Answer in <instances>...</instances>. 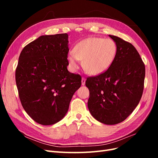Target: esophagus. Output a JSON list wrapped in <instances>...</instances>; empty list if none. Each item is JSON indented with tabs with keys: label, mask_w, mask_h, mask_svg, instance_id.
I'll use <instances>...</instances> for the list:
<instances>
[{
	"label": "esophagus",
	"mask_w": 158,
	"mask_h": 158,
	"mask_svg": "<svg viewBox=\"0 0 158 158\" xmlns=\"http://www.w3.org/2000/svg\"><path fill=\"white\" fill-rule=\"evenodd\" d=\"M85 78L82 77V85H84L85 84Z\"/></svg>",
	"instance_id": "1"
}]
</instances>
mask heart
I'll return each instance as SVG.
<instances>
[{
	"mask_svg": "<svg viewBox=\"0 0 158 158\" xmlns=\"http://www.w3.org/2000/svg\"><path fill=\"white\" fill-rule=\"evenodd\" d=\"M117 46L113 40L88 37L76 44L74 51L69 52L67 61L69 69L74 72L82 60L84 70L91 75H98L106 71L113 62Z\"/></svg>",
	"mask_w": 158,
	"mask_h": 158,
	"instance_id": "b5f03b06",
	"label": "heart"
}]
</instances>
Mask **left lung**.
<instances>
[{
	"mask_svg": "<svg viewBox=\"0 0 158 158\" xmlns=\"http://www.w3.org/2000/svg\"><path fill=\"white\" fill-rule=\"evenodd\" d=\"M117 51L111 65L104 73L87 78L89 91L88 107L97 121L116 125L130 115L139 103L144 85L145 65L131 43L109 35Z\"/></svg>",
	"mask_w": 158,
	"mask_h": 158,
	"instance_id": "1",
	"label": "left lung"
}]
</instances>
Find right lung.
I'll list each match as a JSON object with an SVG mask.
<instances>
[{"instance_id":"1","label":"right lung","mask_w":158,"mask_h":158,"mask_svg":"<svg viewBox=\"0 0 158 158\" xmlns=\"http://www.w3.org/2000/svg\"><path fill=\"white\" fill-rule=\"evenodd\" d=\"M68 34L42 35L23 47L16 69V83L23 108L33 121L53 125L67 113L82 77L71 73Z\"/></svg>"}]
</instances>
